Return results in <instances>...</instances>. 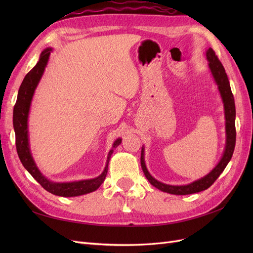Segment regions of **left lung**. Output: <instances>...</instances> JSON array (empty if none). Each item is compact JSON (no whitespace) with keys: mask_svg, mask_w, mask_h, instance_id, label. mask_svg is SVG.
Wrapping results in <instances>:
<instances>
[{"mask_svg":"<svg viewBox=\"0 0 253 253\" xmlns=\"http://www.w3.org/2000/svg\"><path fill=\"white\" fill-rule=\"evenodd\" d=\"M206 59L208 61V67L210 73L213 77L214 82L217 85L218 93L220 95L221 101L224 104V114H225V133H226V142H225V149L221 155L219 162L217 165L213 168V169L203 177L198 178L192 182L187 183V185H168V183L162 182L153 177L150 174L147 166H145L144 160V145L141 148V157H140V164L142 171L145 175V177L150 181L152 186H154L158 190L163 191L174 195H188L201 192L206 189H208L212 183L217 179L218 176L223 173L225 168L230 162V159L233 155V151L235 147V138H236V132H235V103L234 98L231 91L230 83H229L227 74L225 72V68L223 64L220 63L218 58L215 56L214 50L209 47L206 50Z\"/></svg>","mask_w":253,"mask_h":253,"instance_id":"obj_1","label":"left lung"}]
</instances>
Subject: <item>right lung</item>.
I'll return each instance as SVG.
<instances>
[{
    "mask_svg": "<svg viewBox=\"0 0 253 253\" xmlns=\"http://www.w3.org/2000/svg\"><path fill=\"white\" fill-rule=\"evenodd\" d=\"M52 51L51 47L45 48L40 55L39 61L35 65V67L30 71L25 78L23 79V82L18 91V98L16 105L13 109V128L16 133V145L19 158L22 165L24 166L25 169L29 172V174L40 183V185L48 191L49 193L58 196L63 197H74L87 194L94 192L101 183L104 181L105 176L108 174L109 163L114 150L116 149L121 143V138H117L113 142L112 149L108 154V159H106V165L102 173L97 176L95 178L90 179H81L75 181H67V182H57L47 178L38 168L35 159L32 154L29 144V132H28V117L30 112V106H32V101L35 95V91L39 85V82L42 79L45 68L47 66L49 56Z\"/></svg>",
    "mask_w": 253,
    "mask_h": 253,
    "instance_id": "right-lung-1",
    "label": "right lung"
}]
</instances>
